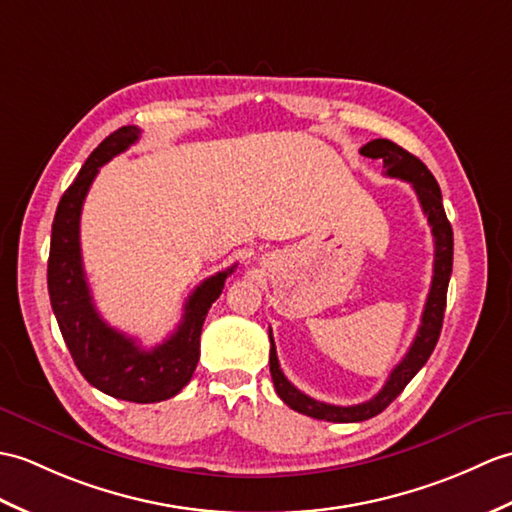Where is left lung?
Listing matches in <instances>:
<instances>
[{
	"label": "left lung",
	"instance_id": "obj_1",
	"mask_svg": "<svg viewBox=\"0 0 512 512\" xmlns=\"http://www.w3.org/2000/svg\"><path fill=\"white\" fill-rule=\"evenodd\" d=\"M360 152L368 159L382 161L386 176L408 181L414 192H417L421 209L427 216V222H430L434 235V277L421 316V327L417 331V336H414L408 353L403 355V360L395 366V371L390 373L384 388L379 390L373 399L358 403V406H331V403L316 401L312 397H307L299 388H294L281 371L277 360V347L270 331V375L277 395L283 399V403H288L292 410L307 414V417L318 421L358 423L373 419L401 395V390L408 386L410 379L421 371L427 360H430L438 336H441L447 305V285L451 277V264H454V231H451V224L445 216L441 187H438L432 172L425 168V163L390 139L368 141L366 146L360 148Z\"/></svg>",
	"mask_w": 512,
	"mask_h": 512
}]
</instances>
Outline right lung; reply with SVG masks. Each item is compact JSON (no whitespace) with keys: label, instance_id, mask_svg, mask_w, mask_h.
<instances>
[{"label":"right lung","instance_id":"right-lung-1","mask_svg":"<svg viewBox=\"0 0 512 512\" xmlns=\"http://www.w3.org/2000/svg\"><path fill=\"white\" fill-rule=\"evenodd\" d=\"M137 126H122L106 137L67 187L52 222L47 290L67 349L91 386L115 399L135 403L165 401L187 386L200 358V331L209 307L222 294L235 266L202 281L189 294L183 320L174 334L152 349L104 323L91 299L82 268L80 213L100 165L111 161L139 139Z\"/></svg>","mask_w":512,"mask_h":512}]
</instances>
